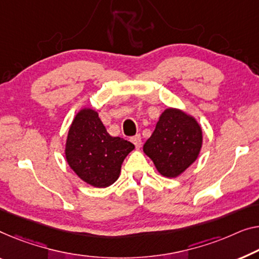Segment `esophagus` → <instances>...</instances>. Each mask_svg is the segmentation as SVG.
I'll return each instance as SVG.
<instances>
[{
  "instance_id": "1",
  "label": "esophagus",
  "mask_w": 259,
  "mask_h": 259,
  "mask_svg": "<svg viewBox=\"0 0 259 259\" xmlns=\"http://www.w3.org/2000/svg\"><path fill=\"white\" fill-rule=\"evenodd\" d=\"M131 142L134 143L135 146H136V149H140L142 146V137L141 135H136V136H134L131 138Z\"/></svg>"
}]
</instances>
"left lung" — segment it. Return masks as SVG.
Here are the masks:
<instances>
[{
	"instance_id": "8db88e82",
	"label": "left lung",
	"mask_w": 259,
	"mask_h": 259,
	"mask_svg": "<svg viewBox=\"0 0 259 259\" xmlns=\"http://www.w3.org/2000/svg\"><path fill=\"white\" fill-rule=\"evenodd\" d=\"M202 129L196 118L178 108H166L143 151L165 178H177L198 159Z\"/></svg>"
}]
</instances>
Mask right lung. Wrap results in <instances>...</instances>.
Instances as JSON below:
<instances>
[{
    "instance_id": "add662e5",
    "label": "right lung",
    "mask_w": 259,
    "mask_h": 259,
    "mask_svg": "<svg viewBox=\"0 0 259 259\" xmlns=\"http://www.w3.org/2000/svg\"><path fill=\"white\" fill-rule=\"evenodd\" d=\"M134 149L133 143L108 134L98 111L83 107L69 125L65 157L81 180L105 188L118 179L123 160Z\"/></svg>"
}]
</instances>
